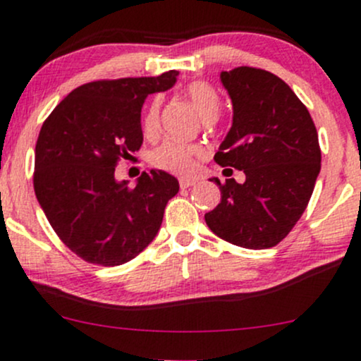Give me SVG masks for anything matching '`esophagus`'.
I'll use <instances>...</instances> for the list:
<instances>
[{
  "instance_id": "1",
  "label": "esophagus",
  "mask_w": 361,
  "mask_h": 361,
  "mask_svg": "<svg viewBox=\"0 0 361 361\" xmlns=\"http://www.w3.org/2000/svg\"><path fill=\"white\" fill-rule=\"evenodd\" d=\"M193 185H195V181H193V180H187V178H181V180H180V187L181 188H190V187H193Z\"/></svg>"
}]
</instances>
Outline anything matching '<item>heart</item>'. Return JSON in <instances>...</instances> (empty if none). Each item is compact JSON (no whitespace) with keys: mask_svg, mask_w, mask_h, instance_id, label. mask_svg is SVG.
Listing matches in <instances>:
<instances>
[{"mask_svg":"<svg viewBox=\"0 0 361 361\" xmlns=\"http://www.w3.org/2000/svg\"><path fill=\"white\" fill-rule=\"evenodd\" d=\"M190 101L193 102L199 114L204 120H214L221 109V97L212 85L205 82H192L185 89ZM159 108L161 101L154 99L150 102L147 113L144 116V132L152 135L159 125ZM204 156V150L199 145L181 144V142L168 140L161 144L159 147L152 152V162L157 168L164 171L176 174H190L195 171L197 161Z\"/></svg>","mask_w":361,"mask_h":361,"instance_id":"obj_1","label":"heart"}]
</instances>
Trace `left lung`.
Segmentation results:
<instances>
[{
	"mask_svg": "<svg viewBox=\"0 0 361 361\" xmlns=\"http://www.w3.org/2000/svg\"><path fill=\"white\" fill-rule=\"evenodd\" d=\"M233 101V126L214 156L245 173L226 180L221 202L205 223L236 247H276L307 209L320 171V145L307 106L271 71L238 66L221 73ZM231 171L233 169H226Z\"/></svg>",
	"mask_w": 361,
	"mask_h": 361,
	"instance_id": "1",
	"label": "left lung"
}]
</instances>
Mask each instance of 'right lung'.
<instances>
[{
  "instance_id": "right-lung-1",
  "label": "right lung",
  "mask_w": 361,
  "mask_h": 361,
  "mask_svg": "<svg viewBox=\"0 0 361 361\" xmlns=\"http://www.w3.org/2000/svg\"><path fill=\"white\" fill-rule=\"evenodd\" d=\"M159 77L96 80L77 87L42 123L35 144L34 192L59 240L89 264L121 265L159 231L166 204L180 190L150 169L137 187L114 180L121 159L140 149V111L149 94L176 82Z\"/></svg>"
}]
</instances>
